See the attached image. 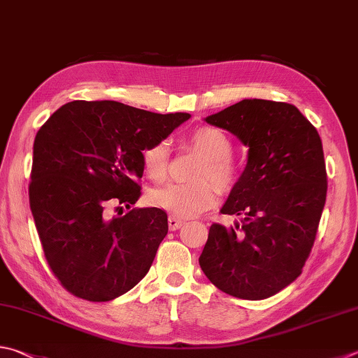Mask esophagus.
<instances>
[{
    "label": "esophagus",
    "mask_w": 358,
    "mask_h": 358,
    "mask_svg": "<svg viewBox=\"0 0 358 358\" xmlns=\"http://www.w3.org/2000/svg\"><path fill=\"white\" fill-rule=\"evenodd\" d=\"M182 224H184V220L176 218L174 215L168 218V227H170V231H178V229L182 227Z\"/></svg>",
    "instance_id": "esophagus-1"
}]
</instances>
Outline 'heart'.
I'll list each match as a JSON object with an SVG mask.
<instances>
[{
	"mask_svg": "<svg viewBox=\"0 0 358 358\" xmlns=\"http://www.w3.org/2000/svg\"><path fill=\"white\" fill-rule=\"evenodd\" d=\"M194 150L204 156L196 171L198 184H168L151 193V202L178 218H192L207 210L215 202L213 187L204 180H212L221 188H229L237 180V168L229 160L232 156V141L224 132L213 126H202L190 137ZM170 146L165 140L156 141L143 151V166L152 180L166 176Z\"/></svg>",
	"mask_w": 358,
	"mask_h": 358,
	"instance_id": "1",
	"label": "heart"
}]
</instances>
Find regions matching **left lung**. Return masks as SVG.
I'll use <instances>...</instances> for the list:
<instances>
[{"instance_id": "left-lung-1", "label": "left lung", "mask_w": 358, "mask_h": 358, "mask_svg": "<svg viewBox=\"0 0 358 358\" xmlns=\"http://www.w3.org/2000/svg\"><path fill=\"white\" fill-rule=\"evenodd\" d=\"M248 148L241 176L221 207L240 224H212L199 257L212 284L235 298L259 301L302 273L312 251L327 176L318 131L298 107L243 99L206 118Z\"/></svg>"}]
</instances>
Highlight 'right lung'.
<instances>
[{"instance_id":"add662e5","label":"right lung","mask_w":358,"mask_h":358,"mask_svg":"<svg viewBox=\"0 0 358 358\" xmlns=\"http://www.w3.org/2000/svg\"><path fill=\"white\" fill-rule=\"evenodd\" d=\"M190 117L117 101H71L38 129L29 206L46 262L74 296L112 301L150 271L168 234L165 210L112 215V208L136 204L143 151Z\"/></svg>"}]
</instances>
